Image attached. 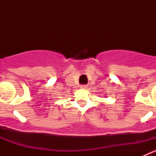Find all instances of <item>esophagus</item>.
I'll return each instance as SVG.
<instances>
[{
    "instance_id": "1",
    "label": "esophagus",
    "mask_w": 156,
    "mask_h": 156,
    "mask_svg": "<svg viewBox=\"0 0 156 156\" xmlns=\"http://www.w3.org/2000/svg\"><path fill=\"white\" fill-rule=\"evenodd\" d=\"M80 88H82V89H87V85H81Z\"/></svg>"
}]
</instances>
